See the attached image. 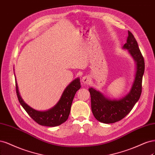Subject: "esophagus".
Segmentation results:
<instances>
[{
    "label": "esophagus",
    "instance_id": "obj_1",
    "mask_svg": "<svg viewBox=\"0 0 155 155\" xmlns=\"http://www.w3.org/2000/svg\"><path fill=\"white\" fill-rule=\"evenodd\" d=\"M91 77H89V76H84V77H82V82L84 84H88L89 82L91 81Z\"/></svg>",
    "mask_w": 155,
    "mask_h": 155
}]
</instances>
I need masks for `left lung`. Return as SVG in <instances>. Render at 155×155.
<instances>
[{
	"instance_id": "obj_1",
	"label": "left lung",
	"mask_w": 155,
	"mask_h": 155,
	"mask_svg": "<svg viewBox=\"0 0 155 155\" xmlns=\"http://www.w3.org/2000/svg\"><path fill=\"white\" fill-rule=\"evenodd\" d=\"M123 48L128 49L137 66L135 78L129 93L120 100H111L92 87L89 89L92 113L97 120L102 123H114L124 118L132 110L142 93L145 62L138 43L131 31H128L127 42L124 45Z\"/></svg>"
}]
</instances>
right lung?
<instances>
[{
	"instance_id": "1",
	"label": "right lung",
	"mask_w": 155,
	"mask_h": 155,
	"mask_svg": "<svg viewBox=\"0 0 155 155\" xmlns=\"http://www.w3.org/2000/svg\"><path fill=\"white\" fill-rule=\"evenodd\" d=\"M16 93L18 101L30 117L37 124L44 126H58L66 122L70 113L71 106L74 94L81 88V82L78 78L74 80L65 89L57 104L48 111H40L29 107L25 103L19 94L17 82Z\"/></svg>"
}]
</instances>
